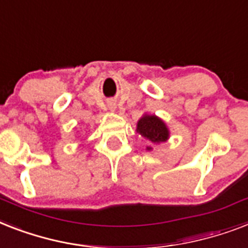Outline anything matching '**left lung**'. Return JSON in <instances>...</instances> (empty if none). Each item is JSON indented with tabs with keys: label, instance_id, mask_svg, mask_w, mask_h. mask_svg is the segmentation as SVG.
Returning <instances> with one entry per match:
<instances>
[{
	"label": "left lung",
	"instance_id": "obj_1",
	"mask_svg": "<svg viewBox=\"0 0 248 248\" xmlns=\"http://www.w3.org/2000/svg\"><path fill=\"white\" fill-rule=\"evenodd\" d=\"M136 131L153 144H160L170 139V130L167 124L160 118L156 117L155 114H144L139 120ZM152 149V146H148L146 150Z\"/></svg>",
	"mask_w": 248,
	"mask_h": 248
}]
</instances>
